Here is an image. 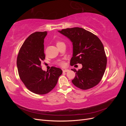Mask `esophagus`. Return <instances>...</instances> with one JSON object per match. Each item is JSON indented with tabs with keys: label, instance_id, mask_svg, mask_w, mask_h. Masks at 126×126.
<instances>
[{
	"label": "esophagus",
	"instance_id": "1",
	"mask_svg": "<svg viewBox=\"0 0 126 126\" xmlns=\"http://www.w3.org/2000/svg\"><path fill=\"white\" fill-rule=\"evenodd\" d=\"M68 71H69V70H68V69H64V70H63V72H68Z\"/></svg>",
	"mask_w": 126,
	"mask_h": 126
}]
</instances>
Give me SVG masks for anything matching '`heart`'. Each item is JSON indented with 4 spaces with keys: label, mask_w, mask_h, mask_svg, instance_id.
<instances>
[{
    "label": "heart",
    "mask_w": 126,
    "mask_h": 126,
    "mask_svg": "<svg viewBox=\"0 0 126 126\" xmlns=\"http://www.w3.org/2000/svg\"><path fill=\"white\" fill-rule=\"evenodd\" d=\"M60 43H60V42H58V43H57V44H60ZM59 64L61 66H63L64 65V63L63 62H61L60 63H59Z\"/></svg>",
    "instance_id": "heart-1"
}]
</instances>
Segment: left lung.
Wrapping results in <instances>:
<instances>
[{
    "label": "left lung",
    "instance_id": "obj_1",
    "mask_svg": "<svg viewBox=\"0 0 126 126\" xmlns=\"http://www.w3.org/2000/svg\"><path fill=\"white\" fill-rule=\"evenodd\" d=\"M72 43L73 54L70 64H82L81 69L76 72L73 84L79 88L87 90L98 84L104 75L107 65V57L104 46L99 38L87 30L79 27L58 30Z\"/></svg>",
    "mask_w": 126,
    "mask_h": 126
}]
</instances>
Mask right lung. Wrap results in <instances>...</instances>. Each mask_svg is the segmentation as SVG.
Segmentation results:
<instances>
[{"mask_svg": "<svg viewBox=\"0 0 126 126\" xmlns=\"http://www.w3.org/2000/svg\"><path fill=\"white\" fill-rule=\"evenodd\" d=\"M47 32H35L24 41L18 53L17 66L19 75L25 86L32 92L44 94L56 86L63 71L52 67L46 72L41 68L45 58L44 39Z\"/></svg>", "mask_w": 126, "mask_h": 126, "instance_id": "obj_1", "label": "right lung"}]
</instances>
